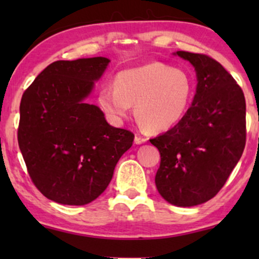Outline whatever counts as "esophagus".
I'll return each mask as SVG.
<instances>
[{
	"instance_id": "esophagus-1",
	"label": "esophagus",
	"mask_w": 259,
	"mask_h": 259,
	"mask_svg": "<svg viewBox=\"0 0 259 259\" xmlns=\"http://www.w3.org/2000/svg\"><path fill=\"white\" fill-rule=\"evenodd\" d=\"M147 141L146 138H142V136L140 135H135V144L136 145H140V144H145V142Z\"/></svg>"
}]
</instances>
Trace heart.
Returning a JSON list of instances; mask_svg holds the SVG:
<instances>
[{
  "instance_id": "b5f03b06",
  "label": "heart",
  "mask_w": 259,
  "mask_h": 259,
  "mask_svg": "<svg viewBox=\"0 0 259 259\" xmlns=\"http://www.w3.org/2000/svg\"><path fill=\"white\" fill-rule=\"evenodd\" d=\"M194 85L185 70L153 62L118 73L113 86L100 91L102 109L113 119H124L135 105V117L154 133L173 127L184 117Z\"/></svg>"
}]
</instances>
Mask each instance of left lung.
Masks as SVG:
<instances>
[{
    "label": "left lung",
    "instance_id": "8db88e82",
    "mask_svg": "<svg viewBox=\"0 0 259 259\" xmlns=\"http://www.w3.org/2000/svg\"><path fill=\"white\" fill-rule=\"evenodd\" d=\"M195 67L192 106L167 133L151 139L158 148V192L169 203L191 207L221 191L246 145V102L235 79L215 59L178 51Z\"/></svg>",
    "mask_w": 259,
    "mask_h": 259
}]
</instances>
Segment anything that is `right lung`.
<instances>
[{
    "label": "right lung",
    "mask_w": 259,
    "mask_h": 259,
    "mask_svg": "<svg viewBox=\"0 0 259 259\" xmlns=\"http://www.w3.org/2000/svg\"><path fill=\"white\" fill-rule=\"evenodd\" d=\"M109 59L81 58L47 65L23 94L18 144L34 185L45 197L82 206L111 183L134 134L113 127L85 103Z\"/></svg>",
    "instance_id": "right-lung-1"
}]
</instances>
